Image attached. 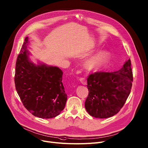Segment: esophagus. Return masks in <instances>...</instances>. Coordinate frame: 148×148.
<instances>
[{"instance_id": "34e87169", "label": "esophagus", "mask_w": 148, "mask_h": 148, "mask_svg": "<svg viewBox=\"0 0 148 148\" xmlns=\"http://www.w3.org/2000/svg\"><path fill=\"white\" fill-rule=\"evenodd\" d=\"M79 79L80 82H81L83 85H86L87 84V80H86V79L85 78L81 77V78H79Z\"/></svg>"}]
</instances>
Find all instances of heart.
Wrapping results in <instances>:
<instances>
[{
    "label": "heart",
    "instance_id": "heart-1",
    "mask_svg": "<svg viewBox=\"0 0 148 148\" xmlns=\"http://www.w3.org/2000/svg\"><path fill=\"white\" fill-rule=\"evenodd\" d=\"M110 58V54L106 51H101L88 58L86 65L90 70H99L104 66Z\"/></svg>",
    "mask_w": 148,
    "mask_h": 148
}]
</instances>
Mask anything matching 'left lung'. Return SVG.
Masks as SVG:
<instances>
[{
    "label": "left lung",
    "mask_w": 148,
    "mask_h": 148,
    "mask_svg": "<svg viewBox=\"0 0 148 148\" xmlns=\"http://www.w3.org/2000/svg\"><path fill=\"white\" fill-rule=\"evenodd\" d=\"M133 74L130 59L114 72H98L87 78L88 96L85 107L88 114L104 119L117 114L130 95Z\"/></svg>",
    "instance_id": "left-lung-1"
}]
</instances>
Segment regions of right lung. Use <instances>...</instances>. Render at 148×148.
<instances>
[{
	"mask_svg": "<svg viewBox=\"0 0 148 148\" xmlns=\"http://www.w3.org/2000/svg\"><path fill=\"white\" fill-rule=\"evenodd\" d=\"M29 43L26 37L17 58L16 90L24 107L34 116L55 117L64 110L67 100L62 82L63 72L56 66L31 61V53L27 48Z\"/></svg>",
	"mask_w": 148,
	"mask_h": 148,
	"instance_id": "obj_1",
	"label": "right lung"
}]
</instances>
